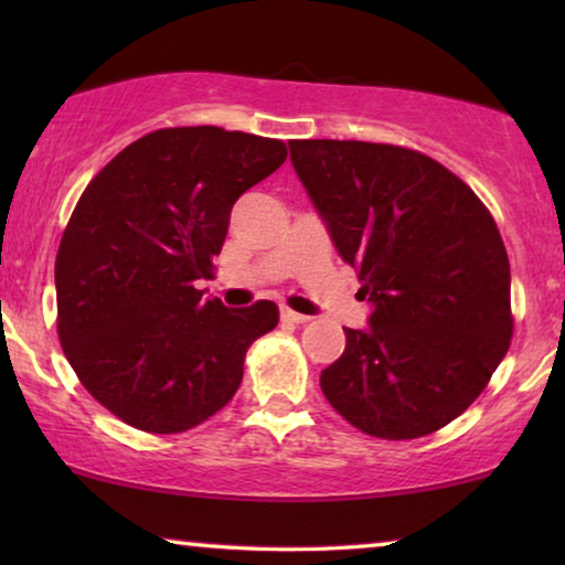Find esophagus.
Masks as SVG:
<instances>
[{
  "label": "esophagus",
  "instance_id": "obj_1",
  "mask_svg": "<svg viewBox=\"0 0 565 565\" xmlns=\"http://www.w3.org/2000/svg\"><path fill=\"white\" fill-rule=\"evenodd\" d=\"M280 316H282V321H290V323H306V321H311V316L292 311V308H288V306L280 308Z\"/></svg>",
  "mask_w": 565,
  "mask_h": 565
}]
</instances>
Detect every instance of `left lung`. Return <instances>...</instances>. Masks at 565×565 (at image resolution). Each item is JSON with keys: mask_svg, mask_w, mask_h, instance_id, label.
<instances>
[{"mask_svg": "<svg viewBox=\"0 0 565 565\" xmlns=\"http://www.w3.org/2000/svg\"><path fill=\"white\" fill-rule=\"evenodd\" d=\"M290 161L339 257L373 303L344 329L321 391L381 439L437 431L481 396L512 339L509 259L476 192L419 151L290 141Z\"/></svg>", "mask_w": 565, "mask_h": 565, "instance_id": "1", "label": "left lung"}]
</instances>
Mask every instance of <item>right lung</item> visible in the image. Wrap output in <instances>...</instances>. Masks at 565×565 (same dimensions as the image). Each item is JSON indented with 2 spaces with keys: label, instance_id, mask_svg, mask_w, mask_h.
<instances>
[{
  "label": "right lung",
  "instance_id": "1",
  "mask_svg": "<svg viewBox=\"0 0 565 565\" xmlns=\"http://www.w3.org/2000/svg\"><path fill=\"white\" fill-rule=\"evenodd\" d=\"M288 157L282 141L215 126L126 146L82 192L56 257L58 339L84 388L130 427L177 435L234 398L277 306L226 308L213 275L231 207Z\"/></svg>",
  "mask_w": 565,
  "mask_h": 565
}]
</instances>
